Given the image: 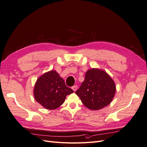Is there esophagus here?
Returning a JSON list of instances; mask_svg holds the SVG:
<instances>
[{
	"label": "esophagus",
	"instance_id": "esophagus-1",
	"mask_svg": "<svg viewBox=\"0 0 147 147\" xmlns=\"http://www.w3.org/2000/svg\"><path fill=\"white\" fill-rule=\"evenodd\" d=\"M71 88H72V89L75 92V91H76V90H77V89H78V86H77V85L73 86Z\"/></svg>",
	"mask_w": 147,
	"mask_h": 147
}]
</instances>
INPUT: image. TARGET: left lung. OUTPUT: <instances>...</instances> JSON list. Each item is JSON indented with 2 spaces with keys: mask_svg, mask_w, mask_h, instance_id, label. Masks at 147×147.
Returning a JSON list of instances; mask_svg holds the SVG:
<instances>
[{
  "mask_svg": "<svg viewBox=\"0 0 147 147\" xmlns=\"http://www.w3.org/2000/svg\"><path fill=\"white\" fill-rule=\"evenodd\" d=\"M115 84L105 71L88 69L80 88L76 92L83 105L91 110H98L109 105L115 94Z\"/></svg>",
  "mask_w": 147,
  "mask_h": 147,
  "instance_id": "8db88e82",
  "label": "left lung"
}]
</instances>
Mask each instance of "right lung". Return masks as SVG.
I'll list each match as a JSON object with an SVG mask.
<instances>
[{
	"label": "right lung",
	"instance_id": "1",
	"mask_svg": "<svg viewBox=\"0 0 147 147\" xmlns=\"http://www.w3.org/2000/svg\"><path fill=\"white\" fill-rule=\"evenodd\" d=\"M73 90L65 85L55 70H51L38 78L33 90L36 101L48 110H55L63 104Z\"/></svg>",
	"mask_w": 147,
	"mask_h": 147
}]
</instances>
